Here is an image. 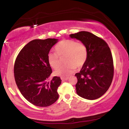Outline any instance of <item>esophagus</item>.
Wrapping results in <instances>:
<instances>
[{
    "label": "esophagus",
    "instance_id": "1",
    "mask_svg": "<svg viewBox=\"0 0 129 129\" xmlns=\"http://www.w3.org/2000/svg\"><path fill=\"white\" fill-rule=\"evenodd\" d=\"M61 80L63 81H66V80H67L68 79V77H61Z\"/></svg>",
    "mask_w": 129,
    "mask_h": 129
}]
</instances>
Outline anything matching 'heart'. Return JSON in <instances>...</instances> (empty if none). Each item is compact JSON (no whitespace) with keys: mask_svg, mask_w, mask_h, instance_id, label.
<instances>
[{"mask_svg":"<svg viewBox=\"0 0 129 129\" xmlns=\"http://www.w3.org/2000/svg\"><path fill=\"white\" fill-rule=\"evenodd\" d=\"M56 53H50L47 60L52 68L57 69L60 66V57L65 56L66 64L54 72V75L60 76L69 75L75 68H80L86 61L88 52L85 45L81 42L65 39L61 41L55 47Z\"/></svg>","mask_w":129,"mask_h":129,"instance_id":"b5f03b06","label":"heart"}]
</instances>
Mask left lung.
<instances>
[{
    "mask_svg": "<svg viewBox=\"0 0 129 129\" xmlns=\"http://www.w3.org/2000/svg\"><path fill=\"white\" fill-rule=\"evenodd\" d=\"M70 37L84 43L88 52L86 61L75 75L77 78L76 92L87 100L99 99L108 90L114 76L110 48L103 39L89 32L81 31Z\"/></svg>",
    "mask_w": 129,
    "mask_h": 129,
    "instance_id": "8db88e82",
    "label": "left lung"
}]
</instances>
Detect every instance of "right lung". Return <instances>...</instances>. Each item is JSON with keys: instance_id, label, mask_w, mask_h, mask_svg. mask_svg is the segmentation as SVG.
<instances>
[{"instance_id": "obj_1", "label": "right lung", "mask_w": 129, "mask_h": 129, "mask_svg": "<svg viewBox=\"0 0 129 129\" xmlns=\"http://www.w3.org/2000/svg\"><path fill=\"white\" fill-rule=\"evenodd\" d=\"M56 39L34 40L19 52L14 64L16 84L23 97L30 103L40 107L49 106L58 99L57 88L61 83L54 76L49 81L52 70L47 57Z\"/></svg>"}]
</instances>
